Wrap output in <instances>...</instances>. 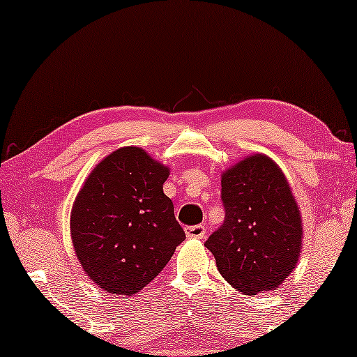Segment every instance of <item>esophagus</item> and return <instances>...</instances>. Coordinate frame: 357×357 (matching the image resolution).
I'll list each match as a JSON object with an SVG mask.
<instances>
[{
  "label": "esophagus",
  "mask_w": 357,
  "mask_h": 357,
  "mask_svg": "<svg viewBox=\"0 0 357 357\" xmlns=\"http://www.w3.org/2000/svg\"><path fill=\"white\" fill-rule=\"evenodd\" d=\"M185 234L188 238H204V236H206V227L202 225L188 226L185 227Z\"/></svg>",
  "instance_id": "esophagus-1"
}]
</instances>
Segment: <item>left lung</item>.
Masks as SVG:
<instances>
[{
	"label": "left lung",
	"mask_w": 357,
	"mask_h": 357,
	"mask_svg": "<svg viewBox=\"0 0 357 357\" xmlns=\"http://www.w3.org/2000/svg\"><path fill=\"white\" fill-rule=\"evenodd\" d=\"M225 223L206 242L227 283L247 296L273 291L302 251V215L272 158L255 153L221 174Z\"/></svg>",
	"instance_id": "8db88e82"
}]
</instances>
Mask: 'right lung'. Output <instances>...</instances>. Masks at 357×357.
Listing matches in <instances>:
<instances>
[{
  "label": "right lung",
  "instance_id": "1",
  "mask_svg": "<svg viewBox=\"0 0 357 357\" xmlns=\"http://www.w3.org/2000/svg\"><path fill=\"white\" fill-rule=\"evenodd\" d=\"M169 167L140 147L102 158L71 210V238L82 268L99 288L132 296L145 288L185 241L162 192Z\"/></svg>",
  "mask_w": 357,
  "mask_h": 357
}]
</instances>
